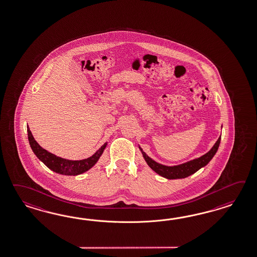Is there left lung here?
<instances>
[{
	"instance_id": "left-lung-1",
	"label": "left lung",
	"mask_w": 257,
	"mask_h": 257,
	"mask_svg": "<svg viewBox=\"0 0 257 257\" xmlns=\"http://www.w3.org/2000/svg\"><path fill=\"white\" fill-rule=\"evenodd\" d=\"M220 141H221V136L215 142V144L213 145V148L210 150V151H208L206 154L202 155L198 159L189 161L188 163H182L175 166H166L161 163H156L154 160L151 159V157L148 156L140 147H139V150L142 152L145 161L147 162L148 165L154 172H156L158 175L165 177L167 179H179V178H185L189 175H193L198 170L207 165L213 159V157L215 155L216 151L218 150Z\"/></svg>"
}]
</instances>
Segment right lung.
Listing matches in <instances>:
<instances>
[{
  "mask_svg": "<svg viewBox=\"0 0 257 257\" xmlns=\"http://www.w3.org/2000/svg\"><path fill=\"white\" fill-rule=\"evenodd\" d=\"M28 131V138L31 145L32 151L37 156L38 159L49 168V169L56 172L57 174L64 175H78L91 169L97 161L99 160L104 150L106 149V144L105 143L101 147L98 151L94 153L93 156L89 157L87 159L81 160V161H71L66 160L60 157H57L55 154L43 149L40 145L38 144L36 140L33 138L32 132L30 130L29 126H27Z\"/></svg>",
  "mask_w": 257,
  "mask_h": 257,
  "instance_id": "obj_1",
  "label": "right lung"
}]
</instances>
